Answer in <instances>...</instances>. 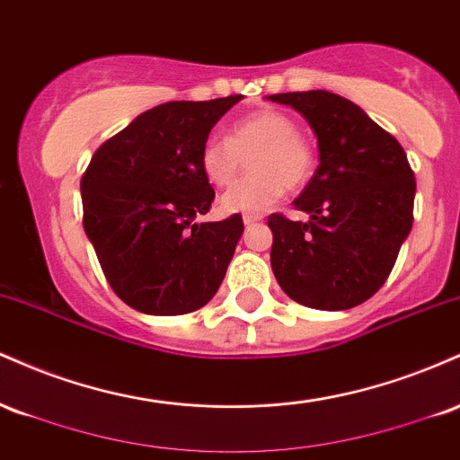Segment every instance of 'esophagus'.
Returning <instances> with one entry per match:
<instances>
[{"label": "esophagus", "mask_w": 460, "mask_h": 460, "mask_svg": "<svg viewBox=\"0 0 460 460\" xmlns=\"http://www.w3.org/2000/svg\"><path fill=\"white\" fill-rule=\"evenodd\" d=\"M261 220V216H244V225L246 226H252V225H257Z\"/></svg>", "instance_id": "34e87169"}]
</instances>
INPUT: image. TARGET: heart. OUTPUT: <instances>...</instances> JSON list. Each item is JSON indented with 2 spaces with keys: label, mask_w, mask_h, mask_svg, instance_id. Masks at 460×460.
<instances>
[{
  "label": "heart",
  "mask_w": 460,
  "mask_h": 460,
  "mask_svg": "<svg viewBox=\"0 0 460 460\" xmlns=\"http://www.w3.org/2000/svg\"><path fill=\"white\" fill-rule=\"evenodd\" d=\"M252 177L235 183L220 197L218 208L225 214H261L272 208L285 188L296 190L314 172V151L298 134V125L277 110L237 119L229 138H209L200 146V171L212 186L225 188L235 181L251 160Z\"/></svg>",
  "instance_id": "1"
}]
</instances>
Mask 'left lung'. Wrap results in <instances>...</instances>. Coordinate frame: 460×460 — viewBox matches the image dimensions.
I'll return each instance as SVG.
<instances>
[{
  "mask_svg": "<svg viewBox=\"0 0 460 460\" xmlns=\"http://www.w3.org/2000/svg\"><path fill=\"white\" fill-rule=\"evenodd\" d=\"M303 114L318 138L320 166L294 208V223L272 214L270 263L289 298L344 311L387 281L413 226L415 175L400 142L357 103L329 91L270 94Z\"/></svg>",
  "mask_w": 460,
  "mask_h": 460,
  "instance_id": "1",
  "label": "left lung"
}]
</instances>
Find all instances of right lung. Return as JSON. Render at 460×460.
Masks as SVG:
<instances>
[{
    "label": "right lung",
    "instance_id": "add662e5",
    "mask_svg": "<svg viewBox=\"0 0 460 460\" xmlns=\"http://www.w3.org/2000/svg\"><path fill=\"white\" fill-rule=\"evenodd\" d=\"M242 94L146 110L94 151L82 183L84 231L123 303L149 315L208 305L223 283L244 223H197L214 190L200 146Z\"/></svg>",
    "mask_w": 460,
    "mask_h": 460
}]
</instances>
